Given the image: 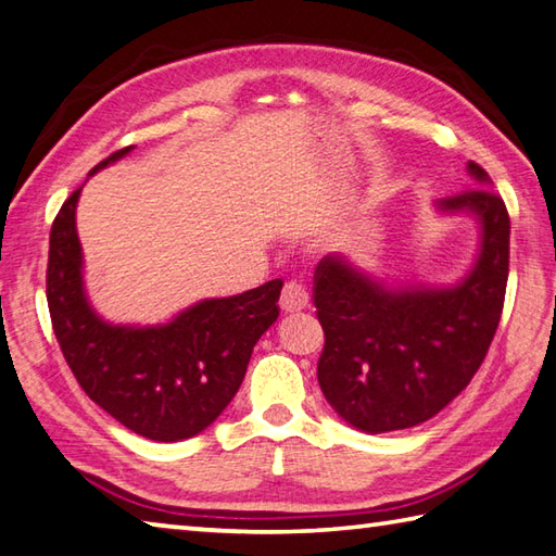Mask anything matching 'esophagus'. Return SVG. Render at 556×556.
Instances as JSON below:
<instances>
[{"label":"esophagus","mask_w":556,"mask_h":556,"mask_svg":"<svg viewBox=\"0 0 556 556\" xmlns=\"http://www.w3.org/2000/svg\"><path fill=\"white\" fill-rule=\"evenodd\" d=\"M279 306H281V311H287V313H296V311L308 308L306 287H301L299 281H287L285 289H281Z\"/></svg>","instance_id":"1"}]
</instances>
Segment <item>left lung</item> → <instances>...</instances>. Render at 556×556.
<instances>
[{
  "mask_svg": "<svg viewBox=\"0 0 556 556\" xmlns=\"http://www.w3.org/2000/svg\"><path fill=\"white\" fill-rule=\"evenodd\" d=\"M467 170L482 188L439 202L482 224L480 257L458 287L388 291L342 255L315 267L313 303L325 332L318 383L337 415L366 433L439 415L482 366L502 320L510 219L480 163Z\"/></svg>",
  "mask_w": 556,
  "mask_h": 556,
  "instance_id": "8db88e82",
  "label": "left lung"
}]
</instances>
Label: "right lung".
<instances>
[{
	"label": "right lung",
	"instance_id": "obj_1",
	"mask_svg": "<svg viewBox=\"0 0 556 556\" xmlns=\"http://www.w3.org/2000/svg\"><path fill=\"white\" fill-rule=\"evenodd\" d=\"M125 147L91 170L123 159ZM74 190L52 222L48 308L76 383L123 427L151 441H182L222 415L243 383L255 342L277 320L285 281L210 299L156 328L108 325L89 306Z\"/></svg>",
	"mask_w": 556,
	"mask_h": 556
}]
</instances>
